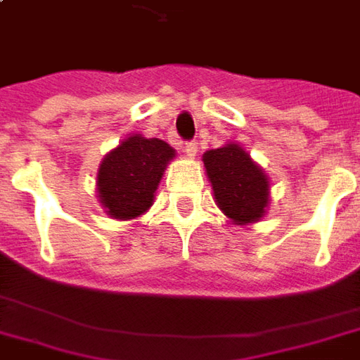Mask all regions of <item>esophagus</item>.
<instances>
[{
  "instance_id": "obj_1",
  "label": "esophagus",
  "mask_w": 360,
  "mask_h": 360,
  "mask_svg": "<svg viewBox=\"0 0 360 360\" xmlns=\"http://www.w3.org/2000/svg\"><path fill=\"white\" fill-rule=\"evenodd\" d=\"M183 152L187 154V158H195L196 152H198V142H187V144L183 146Z\"/></svg>"
}]
</instances>
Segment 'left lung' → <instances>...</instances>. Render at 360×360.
I'll return each mask as SVG.
<instances>
[{
    "instance_id": "obj_1",
    "label": "left lung",
    "mask_w": 360,
    "mask_h": 360,
    "mask_svg": "<svg viewBox=\"0 0 360 360\" xmlns=\"http://www.w3.org/2000/svg\"><path fill=\"white\" fill-rule=\"evenodd\" d=\"M218 208L235 226H252L270 206V177L237 142L206 150L202 154Z\"/></svg>"
}]
</instances>
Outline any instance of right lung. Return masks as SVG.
<instances>
[{"instance_id":"right-lung-1","label":"right lung","mask_w":360,"mask_h":360,"mask_svg":"<svg viewBox=\"0 0 360 360\" xmlns=\"http://www.w3.org/2000/svg\"><path fill=\"white\" fill-rule=\"evenodd\" d=\"M175 150L160 139L134 133L103 156L96 175V195L105 214L119 221L141 218L154 204L165 167Z\"/></svg>"}]
</instances>
